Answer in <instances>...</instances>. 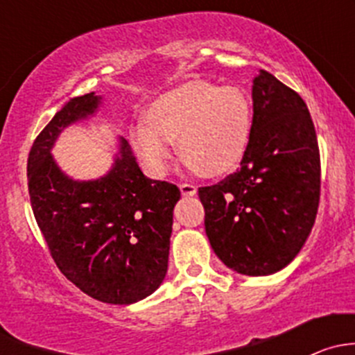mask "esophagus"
Returning a JSON list of instances; mask_svg holds the SVG:
<instances>
[{"label": "esophagus", "mask_w": 355, "mask_h": 355, "mask_svg": "<svg viewBox=\"0 0 355 355\" xmlns=\"http://www.w3.org/2000/svg\"><path fill=\"white\" fill-rule=\"evenodd\" d=\"M180 192L184 196H196L198 194V187L194 184H180Z\"/></svg>", "instance_id": "esophagus-1"}]
</instances>
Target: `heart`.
<instances>
[{
  "instance_id": "1",
  "label": "heart",
  "mask_w": 355,
  "mask_h": 355,
  "mask_svg": "<svg viewBox=\"0 0 355 355\" xmlns=\"http://www.w3.org/2000/svg\"><path fill=\"white\" fill-rule=\"evenodd\" d=\"M148 123L135 128L132 142L141 159L163 171L178 141L180 155L206 177L234 171L252 135V106L237 87L191 80L163 92L148 110Z\"/></svg>"
}]
</instances>
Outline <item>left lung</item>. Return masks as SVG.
<instances>
[{
	"label": "left lung",
	"instance_id": "8db88e82",
	"mask_svg": "<svg viewBox=\"0 0 355 355\" xmlns=\"http://www.w3.org/2000/svg\"><path fill=\"white\" fill-rule=\"evenodd\" d=\"M252 135L241 168L199 189L214 254L241 275L284 270L306 244L320 206L316 130L299 94L261 70L252 82Z\"/></svg>",
	"mask_w": 355,
	"mask_h": 355
}]
</instances>
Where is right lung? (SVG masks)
<instances>
[{
	"label": "right lung",
	"instance_id": "1",
	"mask_svg": "<svg viewBox=\"0 0 355 355\" xmlns=\"http://www.w3.org/2000/svg\"><path fill=\"white\" fill-rule=\"evenodd\" d=\"M101 105L94 92L70 99L35 137L27 159L35 221L56 266L84 293L108 304H134L163 284L168 270L177 185L151 180L120 137L105 177L73 180L51 149L68 125Z\"/></svg>",
	"mask_w": 355,
	"mask_h": 355
}]
</instances>
